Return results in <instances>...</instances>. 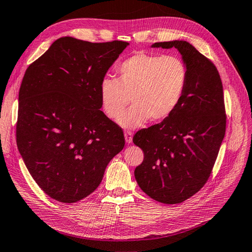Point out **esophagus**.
Instances as JSON below:
<instances>
[{
	"label": "esophagus",
	"instance_id": "obj_1",
	"mask_svg": "<svg viewBox=\"0 0 252 252\" xmlns=\"http://www.w3.org/2000/svg\"><path fill=\"white\" fill-rule=\"evenodd\" d=\"M125 138H126V142L127 144H131L132 140H133V133L131 131H126L125 132Z\"/></svg>",
	"mask_w": 252,
	"mask_h": 252
}]
</instances>
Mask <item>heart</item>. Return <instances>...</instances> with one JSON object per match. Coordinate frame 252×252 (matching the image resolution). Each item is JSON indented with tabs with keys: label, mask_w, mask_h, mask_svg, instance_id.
Here are the masks:
<instances>
[{
	"label": "heart",
	"mask_w": 252,
	"mask_h": 252,
	"mask_svg": "<svg viewBox=\"0 0 252 252\" xmlns=\"http://www.w3.org/2000/svg\"><path fill=\"white\" fill-rule=\"evenodd\" d=\"M118 80L105 78L99 95L105 114L126 128L144 126L149 119L161 122L171 117L184 97L188 68L176 56L137 52L117 66Z\"/></svg>",
	"instance_id": "obj_1"
}]
</instances>
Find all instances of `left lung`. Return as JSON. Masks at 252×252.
<instances>
[{
    "mask_svg": "<svg viewBox=\"0 0 252 252\" xmlns=\"http://www.w3.org/2000/svg\"><path fill=\"white\" fill-rule=\"evenodd\" d=\"M176 48L188 68L183 99L167 119L139 130L133 143L144 151L134 175L154 200L178 204L206 184L225 134L223 88L218 69L186 40L151 45Z\"/></svg>",
    "mask_w": 252,
    "mask_h": 252,
    "instance_id": "8db88e82",
    "label": "left lung"
}]
</instances>
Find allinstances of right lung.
Wrapping results in <instances>:
<instances>
[{
	"mask_svg": "<svg viewBox=\"0 0 252 252\" xmlns=\"http://www.w3.org/2000/svg\"><path fill=\"white\" fill-rule=\"evenodd\" d=\"M128 43L61 37L27 68L19 90L17 146L35 183L61 203L94 191L125 147L102 110L99 87Z\"/></svg>",
	"mask_w": 252,
	"mask_h": 252,
	"instance_id": "1",
	"label": "right lung"
}]
</instances>
